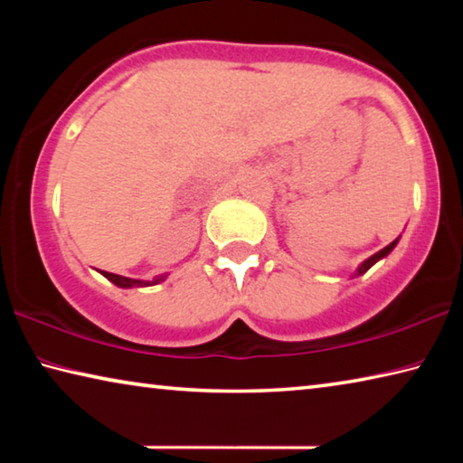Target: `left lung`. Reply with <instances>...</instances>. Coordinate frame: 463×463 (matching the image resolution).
Wrapping results in <instances>:
<instances>
[{"label": "left lung", "instance_id": "obj_1", "mask_svg": "<svg viewBox=\"0 0 463 463\" xmlns=\"http://www.w3.org/2000/svg\"><path fill=\"white\" fill-rule=\"evenodd\" d=\"M396 242H398V239H396V241H392L388 247H383V249H382V250H378V253H375V255H372V257H370V260H365V261H364V263H362V265H359V268H357V271H355V276H362V273H365L367 269H370L373 263H378L380 260H383V257H386V255L390 253V250L396 247Z\"/></svg>", "mask_w": 463, "mask_h": 463}]
</instances>
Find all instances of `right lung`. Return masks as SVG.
<instances>
[{
  "mask_svg": "<svg viewBox=\"0 0 463 463\" xmlns=\"http://www.w3.org/2000/svg\"><path fill=\"white\" fill-rule=\"evenodd\" d=\"M101 276L108 278L112 284H116L118 288H143V286H155L159 284V281L165 279V276H159L155 278L153 281H145V279H132V278H124V276H116V273H109V271H101Z\"/></svg>",
  "mask_w": 463,
  "mask_h": 463,
  "instance_id": "add662e5",
  "label": "right lung"
}]
</instances>
